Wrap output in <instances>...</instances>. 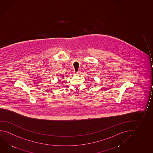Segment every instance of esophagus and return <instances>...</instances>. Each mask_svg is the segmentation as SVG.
<instances>
[{
  "label": "esophagus",
  "mask_w": 153,
  "mask_h": 153,
  "mask_svg": "<svg viewBox=\"0 0 153 153\" xmlns=\"http://www.w3.org/2000/svg\"><path fill=\"white\" fill-rule=\"evenodd\" d=\"M74 73H75V75H79L80 74V71H78L77 72H76V71H74Z\"/></svg>",
  "instance_id": "34e87169"
}]
</instances>
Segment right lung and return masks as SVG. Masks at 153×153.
Instances as JSON below:
<instances>
[{
    "label": "right lung",
    "mask_w": 153,
    "mask_h": 153,
    "mask_svg": "<svg viewBox=\"0 0 153 153\" xmlns=\"http://www.w3.org/2000/svg\"><path fill=\"white\" fill-rule=\"evenodd\" d=\"M63 77H64V76H63Z\"/></svg>",
    "instance_id": "obj_1"
}]
</instances>
